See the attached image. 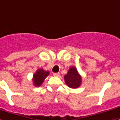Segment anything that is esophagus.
Here are the masks:
<instances>
[{
    "label": "esophagus",
    "instance_id": "1",
    "mask_svg": "<svg viewBox=\"0 0 120 120\" xmlns=\"http://www.w3.org/2000/svg\"><path fill=\"white\" fill-rule=\"evenodd\" d=\"M59 75H60L59 72H58V73H53V75H54V76H58Z\"/></svg>",
    "mask_w": 120,
    "mask_h": 120
}]
</instances>
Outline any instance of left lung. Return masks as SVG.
<instances>
[{"mask_svg": "<svg viewBox=\"0 0 120 120\" xmlns=\"http://www.w3.org/2000/svg\"><path fill=\"white\" fill-rule=\"evenodd\" d=\"M64 80L67 85L71 88H77L81 83V78L75 67L70 68L68 74L64 76Z\"/></svg>", "mask_w": 120, "mask_h": 120, "instance_id": "obj_1", "label": "left lung"}]
</instances>
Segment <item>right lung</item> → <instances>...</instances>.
I'll list each match as a JSON object with an SVG mask.
<instances>
[{
    "label": "right lung",
    "instance_id": "add662e5",
    "mask_svg": "<svg viewBox=\"0 0 120 120\" xmlns=\"http://www.w3.org/2000/svg\"><path fill=\"white\" fill-rule=\"evenodd\" d=\"M49 74V71H45L43 70H38L33 75V83L35 86H40L43 83V81Z\"/></svg>",
    "mask_w": 120,
    "mask_h": 120
}]
</instances>
